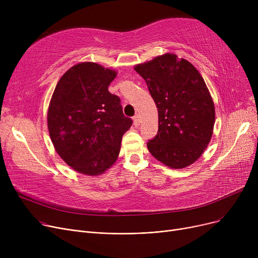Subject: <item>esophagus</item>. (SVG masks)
<instances>
[{
  "label": "esophagus",
  "mask_w": 258,
  "mask_h": 258,
  "mask_svg": "<svg viewBox=\"0 0 258 258\" xmlns=\"http://www.w3.org/2000/svg\"><path fill=\"white\" fill-rule=\"evenodd\" d=\"M133 120H134V124L135 125H136V126L140 125V116L138 114H136V115L133 117Z\"/></svg>",
  "instance_id": "esophagus-1"
}]
</instances>
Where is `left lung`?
I'll return each instance as SVG.
<instances>
[{"mask_svg": "<svg viewBox=\"0 0 258 258\" xmlns=\"http://www.w3.org/2000/svg\"><path fill=\"white\" fill-rule=\"evenodd\" d=\"M135 70L145 80L159 114L158 134L148 140V151L170 168L192 164L207 147L215 121L204 79L194 64L169 53Z\"/></svg>", "mask_w": 258, "mask_h": 258, "instance_id": "obj_1", "label": "left lung"}]
</instances>
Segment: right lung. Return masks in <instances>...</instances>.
Instances as JSON below:
<instances>
[{
  "instance_id": "right-lung-1",
  "label": "right lung",
  "mask_w": 258,
  "mask_h": 258,
  "mask_svg": "<svg viewBox=\"0 0 258 258\" xmlns=\"http://www.w3.org/2000/svg\"><path fill=\"white\" fill-rule=\"evenodd\" d=\"M117 73L95 62L73 66L59 79L48 110V130L57 154L80 173L98 175L117 160L133 120L108 92Z\"/></svg>"
}]
</instances>
